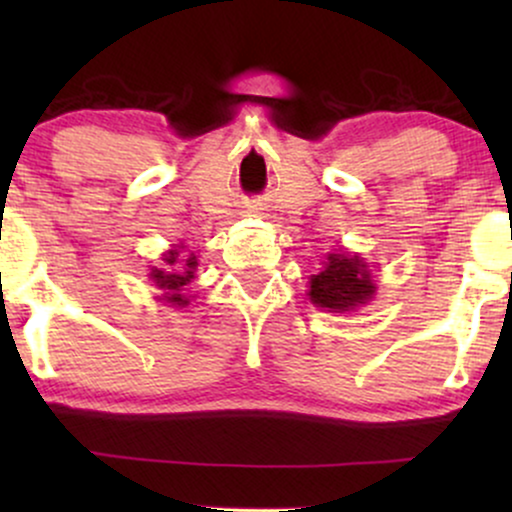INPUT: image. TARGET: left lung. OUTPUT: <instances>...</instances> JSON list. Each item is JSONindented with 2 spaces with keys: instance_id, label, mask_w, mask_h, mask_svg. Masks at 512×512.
Here are the masks:
<instances>
[{
  "instance_id": "left-lung-1",
  "label": "left lung",
  "mask_w": 512,
  "mask_h": 512,
  "mask_svg": "<svg viewBox=\"0 0 512 512\" xmlns=\"http://www.w3.org/2000/svg\"><path fill=\"white\" fill-rule=\"evenodd\" d=\"M375 293L366 264L358 257L349 255H330L325 269L313 274L310 279V301L320 308L332 310V313H344V310L356 308L366 303Z\"/></svg>"
}]
</instances>
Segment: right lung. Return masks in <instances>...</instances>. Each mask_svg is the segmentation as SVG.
I'll return each mask as SVG.
<instances>
[{"instance_id": "right-lung-1", "label": "right lung", "mask_w": 512, "mask_h": 512, "mask_svg": "<svg viewBox=\"0 0 512 512\" xmlns=\"http://www.w3.org/2000/svg\"><path fill=\"white\" fill-rule=\"evenodd\" d=\"M182 263L183 267L180 268L179 264ZM166 264L173 269H154L151 272V279H154V284L158 289L168 291L166 293V301L178 305V308H185L187 303H190V298L182 296V289H185L187 284H190L192 279H195V257H190V260H178V252H168L166 255Z\"/></svg>"}]
</instances>
